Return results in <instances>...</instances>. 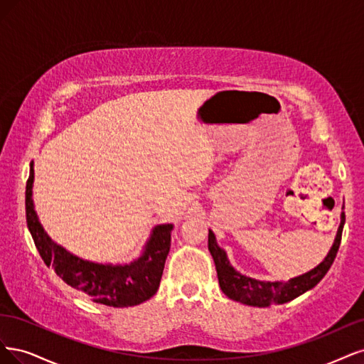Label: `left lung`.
Here are the masks:
<instances>
[{
	"label": "left lung",
	"mask_w": 364,
	"mask_h": 364,
	"mask_svg": "<svg viewBox=\"0 0 364 364\" xmlns=\"http://www.w3.org/2000/svg\"><path fill=\"white\" fill-rule=\"evenodd\" d=\"M343 225L345 212L340 215V225L334 243L331 250L328 251L325 259L318 266L313 267L311 271L299 277L290 278L289 281H260L237 272L231 266L225 250H222L218 245L215 232L208 230V251L213 257L220 290L230 299L252 307H269L272 304H284L298 298L302 293L311 290L326 275V272L330 271L338 251L340 240H342Z\"/></svg>",
	"instance_id": "1"
}]
</instances>
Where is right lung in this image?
Returning <instances> with one entry per match:
<instances>
[{
    "instance_id": "1",
    "label": "right lung",
    "mask_w": 364,
    "mask_h": 364,
    "mask_svg": "<svg viewBox=\"0 0 364 364\" xmlns=\"http://www.w3.org/2000/svg\"><path fill=\"white\" fill-rule=\"evenodd\" d=\"M33 183L34 165L31 161L26 186L27 227L45 264L51 266L66 284L85 291L93 302L118 309L139 306L156 295L171 248L172 224L152 228L142 254L130 263L89 262L66 251L46 234L34 210Z\"/></svg>"
}]
</instances>
